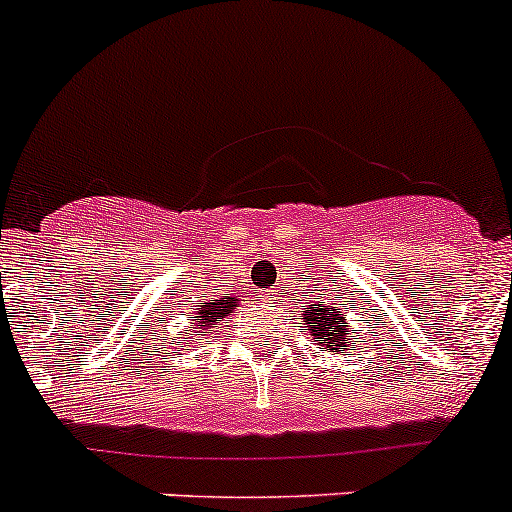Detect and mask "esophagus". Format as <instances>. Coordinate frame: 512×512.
Wrapping results in <instances>:
<instances>
[{"label":"esophagus","mask_w":512,"mask_h":512,"mask_svg":"<svg viewBox=\"0 0 512 512\" xmlns=\"http://www.w3.org/2000/svg\"><path fill=\"white\" fill-rule=\"evenodd\" d=\"M262 297H270V292H267V294H262Z\"/></svg>","instance_id":"obj_1"}]
</instances>
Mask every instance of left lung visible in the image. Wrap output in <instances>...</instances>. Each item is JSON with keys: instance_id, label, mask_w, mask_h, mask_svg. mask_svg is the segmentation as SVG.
I'll return each instance as SVG.
<instances>
[{"instance_id": "obj_1", "label": "left lung", "mask_w": 512, "mask_h": 512, "mask_svg": "<svg viewBox=\"0 0 512 512\" xmlns=\"http://www.w3.org/2000/svg\"><path fill=\"white\" fill-rule=\"evenodd\" d=\"M304 324H307L309 334L314 337V342L324 349V352H339L344 354L347 349H352L349 342V334H356V329L349 327L347 314L337 312V307H329L322 299H317L314 304L304 307Z\"/></svg>"}]
</instances>
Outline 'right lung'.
<instances>
[{"label":"right lung","instance_id":"obj_1","mask_svg":"<svg viewBox=\"0 0 512 512\" xmlns=\"http://www.w3.org/2000/svg\"><path fill=\"white\" fill-rule=\"evenodd\" d=\"M240 304L237 297H218V299H205L198 304V312H193V332H200V337L213 334L215 324H223L232 314V309Z\"/></svg>","mask_w":512,"mask_h":512}]
</instances>
